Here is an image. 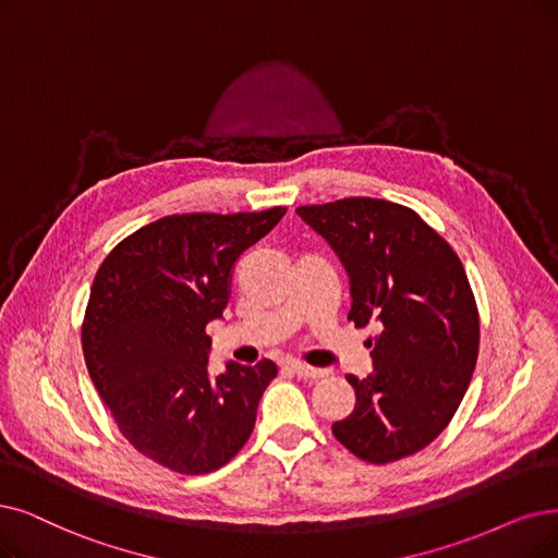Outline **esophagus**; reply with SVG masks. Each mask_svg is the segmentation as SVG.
<instances>
[{
  "mask_svg": "<svg viewBox=\"0 0 558 558\" xmlns=\"http://www.w3.org/2000/svg\"><path fill=\"white\" fill-rule=\"evenodd\" d=\"M288 368H291V373L300 375V377H320L323 371L320 368H314V366H306L302 362H291L288 364Z\"/></svg>",
  "mask_w": 558,
  "mask_h": 558,
  "instance_id": "1",
  "label": "esophagus"
}]
</instances>
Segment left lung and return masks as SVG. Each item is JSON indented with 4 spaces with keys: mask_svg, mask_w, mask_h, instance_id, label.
<instances>
[{
    "mask_svg": "<svg viewBox=\"0 0 558 558\" xmlns=\"http://www.w3.org/2000/svg\"><path fill=\"white\" fill-rule=\"evenodd\" d=\"M298 215L327 240L350 279L348 320L380 327L373 373L348 375L356 403L331 426L373 464L408 458L449 426L478 360V308L451 244L414 210L350 196Z\"/></svg>",
    "mask_w": 558,
    "mask_h": 558,
    "instance_id": "obj_1",
    "label": "left lung"
}]
</instances>
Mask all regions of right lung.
Listing matches in <instances>:
<instances>
[{
	"instance_id": "obj_1",
	"label": "right lung",
	"mask_w": 558,
	"mask_h": 558,
	"mask_svg": "<svg viewBox=\"0 0 558 558\" xmlns=\"http://www.w3.org/2000/svg\"><path fill=\"white\" fill-rule=\"evenodd\" d=\"M283 215V206L169 215L121 240L98 267L82 323L88 375L123 437L171 472L210 474L254 430L277 364L227 362L213 377L206 325L229 304L240 254Z\"/></svg>"
}]
</instances>
